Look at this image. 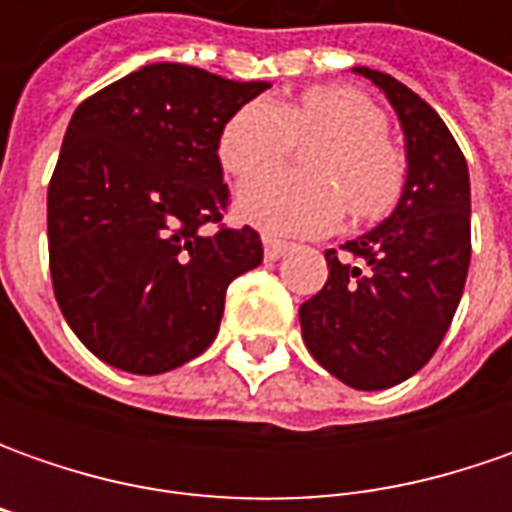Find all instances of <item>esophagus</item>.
<instances>
[{"label": "esophagus", "mask_w": 512, "mask_h": 512, "mask_svg": "<svg viewBox=\"0 0 512 512\" xmlns=\"http://www.w3.org/2000/svg\"><path fill=\"white\" fill-rule=\"evenodd\" d=\"M262 247H265V259H279V256H285L287 250H290V245L287 242H282V239H273V236H265L262 239Z\"/></svg>", "instance_id": "obj_1"}]
</instances>
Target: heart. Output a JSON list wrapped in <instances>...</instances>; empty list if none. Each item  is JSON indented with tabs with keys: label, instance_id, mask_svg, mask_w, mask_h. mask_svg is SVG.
Listing matches in <instances>:
<instances>
[{
	"label": "heart",
	"instance_id": "heart-1",
	"mask_svg": "<svg viewBox=\"0 0 512 512\" xmlns=\"http://www.w3.org/2000/svg\"><path fill=\"white\" fill-rule=\"evenodd\" d=\"M307 141L323 142L306 157L314 176H253L236 193L245 222L279 236H310L339 225L344 210L373 222L396 207L407 179L404 153L387 139L384 110L350 85H316L282 105L247 102L222 128L219 162L233 176H250Z\"/></svg>",
	"mask_w": 512,
	"mask_h": 512
}]
</instances>
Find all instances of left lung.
<instances>
[{
    "instance_id": "obj_1",
    "label": "left lung",
    "mask_w": 512,
    "mask_h": 512,
    "mask_svg": "<svg viewBox=\"0 0 512 512\" xmlns=\"http://www.w3.org/2000/svg\"><path fill=\"white\" fill-rule=\"evenodd\" d=\"M384 90L407 142L396 210L327 250L325 287L299 307L313 359L356 390L410 379L439 350L470 267V176L442 116L390 73L353 68Z\"/></svg>"
}]
</instances>
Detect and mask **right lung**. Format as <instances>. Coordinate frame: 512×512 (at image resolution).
<instances>
[{"label":"right lung","instance_id":"right-lung-1","mask_svg":"<svg viewBox=\"0 0 512 512\" xmlns=\"http://www.w3.org/2000/svg\"><path fill=\"white\" fill-rule=\"evenodd\" d=\"M267 88L156 62L76 108L48 187L50 279L102 362L156 376L196 359L219 333L227 285L262 265L259 233L222 225L219 136Z\"/></svg>","mask_w":512,"mask_h":512}]
</instances>
